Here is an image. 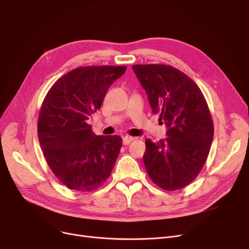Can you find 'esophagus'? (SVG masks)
I'll use <instances>...</instances> for the list:
<instances>
[{
  "instance_id": "esophagus-1",
  "label": "esophagus",
  "mask_w": 249,
  "mask_h": 249,
  "mask_svg": "<svg viewBox=\"0 0 249 249\" xmlns=\"http://www.w3.org/2000/svg\"><path fill=\"white\" fill-rule=\"evenodd\" d=\"M132 140H133V137H131V136H124L123 137V144L128 145V144H130V142H131Z\"/></svg>"
}]
</instances>
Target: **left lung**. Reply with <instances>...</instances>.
<instances>
[{"mask_svg":"<svg viewBox=\"0 0 249 249\" xmlns=\"http://www.w3.org/2000/svg\"><path fill=\"white\" fill-rule=\"evenodd\" d=\"M132 70L152 112L160 113L167 126L164 140H145L147 174L162 190L185 188L202 171L213 141L214 124L206 99L192 78L172 65L135 64Z\"/></svg>","mask_w":249,"mask_h":249,"instance_id":"left-lung-1","label":"left lung"}]
</instances>
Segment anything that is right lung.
I'll use <instances>...</instances> for the list:
<instances>
[{"label":"right lung","mask_w":249,"mask_h":249,"mask_svg":"<svg viewBox=\"0 0 249 249\" xmlns=\"http://www.w3.org/2000/svg\"><path fill=\"white\" fill-rule=\"evenodd\" d=\"M126 69H74L58 78L43 100L37 123L39 143L52 173L71 190L95 191L112 173L122 138L96 135L87 120Z\"/></svg>","instance_id":"obj_1"}]
</instances>
